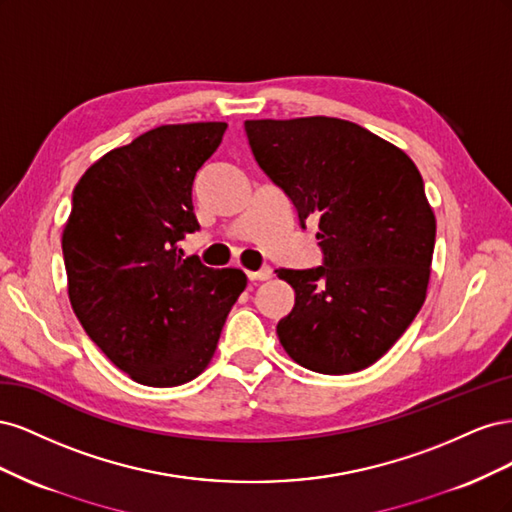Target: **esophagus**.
Listing matches in <instances>:
<instances>
[{"label": "esophagus", "mask_w": 512, "mask_h": 512, "mask_svg": "<svg viewBox=\"0 0 512 512\" xmlns=\"http://www.w3.org/2000/svg\"><path fill=\"white\" fill-rule=\"evenodd\" d=\"M271 267H260L258 271H247V280L250 282H262V280H269L271 277Z\"/></svg>", "instance_id": "obj_1"}]
</instances>
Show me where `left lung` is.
<instances>
[{"label": "left lung", "mask_w": 512, "mask_h": 512, "mask_svg": "<svg viewBox=\"0 0 512 512\" xmlns=\"http://www.w3.org/2000/svg\"><path fill=\"white\" fill-rule=\"evenodd\" d=\"M245 136L299 226L318 222L322 265L275 271L294 288L277 337L318 374L369 367L425 303L436 218L421 173L395 145L335 117L245 121Z\"/></svg>", "instance_id": "left-lung-1"}]
</instances>
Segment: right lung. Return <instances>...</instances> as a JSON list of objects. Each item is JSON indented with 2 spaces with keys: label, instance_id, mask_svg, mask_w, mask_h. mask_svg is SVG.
Wrapping results in <instances>:
<instances>
[{
  "label": "right lung",
  "instance_id": "right-lung-1",
  "mask_svg": "<svg viewBox=\"0 0 512 512\" xmlns=\"http://www.w3.org/2000/svg\"><path fill=\"white\" fill-rule=\"evenodd\" d=\"M226 123L153 128L108 151L76 183L61 239L76 318L121 371L147 386H179L203 371L230 307L239 269L181 258L200 230L192 188Z\"/></svg>",
  "mask_w": 512,
  "mask_h": 512
}]
</instances>
